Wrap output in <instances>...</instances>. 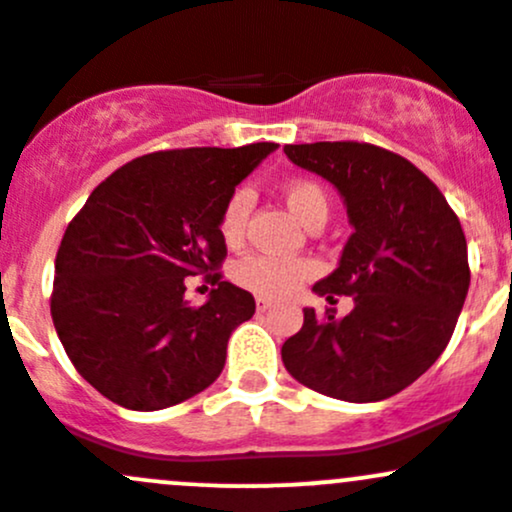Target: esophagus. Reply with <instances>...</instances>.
<instances>
[{"label":"esophagus","mask_w":512,"mask_h":512,"mask_svg":"<svg viewBox=\"0 0 512 512\" xmlns=\"http://www.w3.org/2000/svg\"><path fill=\"white\" fill-rule=\"evenodd\" d=\"M272 307V299L267 297H257V312H267Z\"/></svg>","instance_id":"obj_1"}]
</instances>
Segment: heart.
I'll return each instance as SVG.
<instances>
[{
	"label": "heart",
	"instance_id": "b5f03b06",
	"mask_svg": "<svg viewBox=\"0 0 512 512\" xmlns=\"http://www.w3.org/2000/svg\"><path fill=\"white\" fill-rule=\"evenodd\" d=\"M285 200L294 215L304 225L312 223L314 218H327V195L312 180H294L285 188ZM250 215V193L247 190H235L223 205L220 213V235L227 245H235L242 240ZM317 270L312 260L304 257H285L270 255V252H252V255L240 257L232 267V280L260 297H285L294 292L312 272Z\"/></svg>",
	"mask_w": 512,
	"mask_h": 512
}]
</instances>
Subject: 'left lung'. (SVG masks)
Masks as SVG:
<instances>
[{"mask_svg":"<svg viewBox=\"0 0 512 512\" xmlns=\"http://www.w3.org/2000/svg\"><path fill=\"white\" fill-rule=\"evenodd\" d=\"M299 168L327 178L347 203L354 232L339 267L314 285L354 309L337 319L304 309L282 344L287 371L307 389L354 404L389 399L431 369L466 302V235L441 190L411 160L356 141L285 146Z\"/></svg>","mask_w":512,"mask_h":512,"instance_id":"8db88e82","label":"left lung"}]
</instances>
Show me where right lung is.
Segmentation results:
<instances>
[{"label":"right lung","instance_id":"1","mask_svg":"<svg viewBox=\"0 0 512 512\" xmlns=\"http://www.w3.org/2000/svg\"><path fill=\"white\" fill-rule=\"evenodd\" d=\"M277 143L175 148L98 183L56 252L51 319L71 364L113 404L158 411L208 389L255 297L223 280L220 213ZM214 285L184 302L185 276Z\"/></svg>","mask_w":512,"mask_h":512}]
</instances>
